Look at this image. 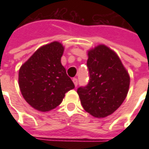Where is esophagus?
I'll return each instance as SVG.
<instances>
[{
  "label": "esophagus",
  "mask_w": 149,
  "mask_h": 149,
  "mask_svg": "<svg viewBox=\"0 0 149 149\" xmlns=\"http://www.w3.org/2000/svg\"><path fill=\"white\" fill-rule=\"evenodd\" d=\"M72 81H73V83H74L75 86L77 87L78 84V80L77 79V78H72Z\"/></svg>",
  "instance_id": "esophagus-1"
}]
</instances>
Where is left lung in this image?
I'll list each match as a JSON object with an SVG mask.
<instances>
[{
    "label": "left lung",
    "mask_w": 149,
    "mask_h": 149,
    "mask_svg": "<svg viewBox=\"0 0 149 149\" xmlns=\"http://www.w3.org/2000/svg\"><path fill=\"white\" fill-rule=\"evenodd\" d=\"M88 55L89 80L87 85L78 88L77 93L86 112L105 117L125 100L130 78L118 56L107 46H97Z\"/></svg>",
    "instance_id": "left-lung-1"
}]
</instances>
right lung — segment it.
Returning a JSON list of instances; mask_svg holds the SVG:
<instances>
[{"label": "right lung", "mask_w": 149, "mask_h": 149, "mask_svg": "<svg viewBox=\"0 0 149 149\" xmlns=\"http://www.w3.org/2000/svg\"><path fill=\"white\" fill-rule=\"evenodd\" d=\"M64 47L52 42L40 47L19 70V86L24 100L41 112L55 109L75 85L61 59Z\"/></svg>", "instance_id": "right-lung-1"}]
</instances>
